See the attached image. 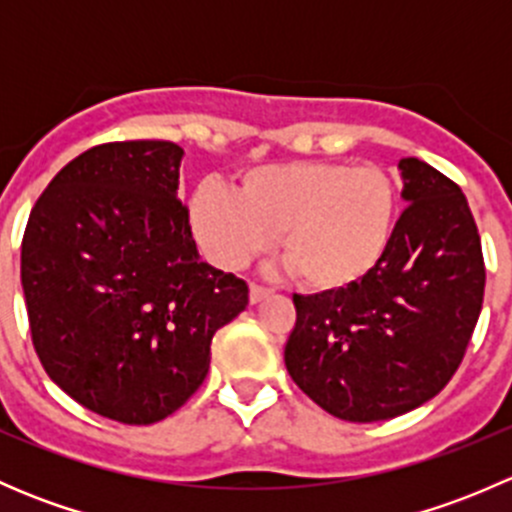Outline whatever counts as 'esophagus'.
<instances>
[{
  "instance_id": "obj_1",
  "label": "esophagus",
  "mask_w": 512,
  "mask_h": 512,
  "mask_svg": "<svg viewBox=\"0 0 512 512\" xmlns=\"http://www.w3.org/2000/svg\"><path fill=\"white\" fill-rule=\"evenodd\" d=\"M270 294H272V289H267V287H262V285H250V304L262 302V299L270 297Z\"/></svg>"
}]
</instances>
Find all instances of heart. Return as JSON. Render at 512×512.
<instances>
[{
	"label": "heart",
	"mask_w": 512,
	"mask_h": 512,
	"mask_svg": "<svg viewBox=\"0 0 512 512\" xmlns=\"http://www.w3.org/2000/svg\"><path fill=\"white\" fill-rule=\"evenodd\" d=\"M396 223V188L376 165L294 160L242 173L237 193L205 180L190 225L218 265L237 270L280 232V250L304 287L337 292L381 262Z\"/></svg>",
	"instance_id": "1"
}]
</instances>
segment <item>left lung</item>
Here are the masks:
<instances>
[{
	"mask_svg": "<svg viewBox=\"0 0 512 512\" xmlns=\"http://www.w3.org/2000/svg\"><path fill=\"white\" fill-rule=\"evenodd\" d=\"M399 170L406 208L379 265L352 287L294 294L285 366L342 421H386L433 399L483 307V250L466 195L418 158H401Z\"/></svg>",
	"mask_w": 512,
	"mask_h": 512,
	"instance_id": "8db88e82",
	"label": "left lung"
}]
</instances>
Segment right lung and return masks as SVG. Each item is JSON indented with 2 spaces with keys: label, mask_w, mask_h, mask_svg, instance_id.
<instances>
[{
  "label": "right lung",
  "mask_w": 512,
  "mask_h": 512,
  "mask_svg": "<svg viewBox=\"0 0 512 512\" xmlns=\"http://www.w3.org/2000/svg\"><path fill=\"white\" fill-rule=\"evenodd\" d=\"M180 160L170 141L89 148L46 185L24 230L22 289L46 374L131 426L198 391L215 332L247 307L245 282L200 260Z\"/></svg>",
  "instance_id": "obj_1"
}]
</instances>
